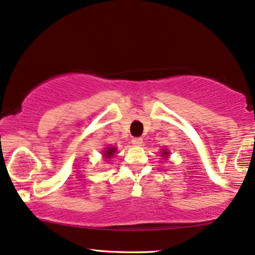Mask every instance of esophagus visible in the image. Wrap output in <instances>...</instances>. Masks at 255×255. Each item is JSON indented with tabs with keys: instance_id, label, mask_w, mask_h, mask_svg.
I'll return each mask as SVG.
<instances>
[{
	"instance_id": "esophagus-1",
	"label": "esophagus",
	"mask_w": 255,
	"mask_h": 255,
	"mask_svg": "<svg viewBox=\"0 0 255 255\" xmlns=\"http://www.w3.org/2000/svg\"><path fill=\"white\" fill-rule=\"evenodd\" d=\"M131 142H132L133 145H142L143 139L140 137H134V138H132V140H131Z\"/></svg>"
}]
</instances>
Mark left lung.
Masks as SVG:
<instances>
[{
	"label": "left lung",
	"mask_w": 255,
	"mask_h": 255,
	"mask_svg": "<svg viewBox=\"0 0 255 255\" xmlns=\"http://www.w3.org/2000/svg\"><path fill=\"white\" fill-rule=\"evenodd\" d=\"M168 153H169L168 151H164V152H163V153H162V155H163V156H168Z\"/></svg>",
	"instance_id": "obj_1"
}]
</instances>
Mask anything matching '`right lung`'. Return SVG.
<instances>
[{"instance_id":"1","label":"right lung","mask_w":255,"mask_h":255,"mask_svg":"<svg viewBox=\"0 0 255 255\" xmlns=\"http://www.w3.org/2000/svg\"><path fill=\"white\" fill-rule=\"evenodd\" d=\"M115 151H116L115 147H108V150H106V151H104V155H105L106 157H111L113 153H115Z\"/></svg>"}]
</instances>
